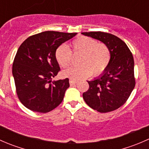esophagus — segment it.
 Instances as JSON below:
<instances>
[{
  "mask_svg": "<svg viewBox=\"0 0 149 149\" xmlns=\"http://www.w3.org/2000/svg\"><path fill=\"white\" fill-rule=\"evenodd\" d=\"M69 83H70V85H74V84L77 83V81L74 80V79H70V80H69Z\"/></svg>",
  "mask_w": 149,
  "mask_h": 149,
  "instance_id": "esophagus-1",
  "label": "esophagus"
}]
</instances>
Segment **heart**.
I'll list each match as a JSON object with an SVG mask.
<instances>
[{
  "label": "heart",
  "mask_w": 149,
  "mask_h": 149,
  "mask_svg": "<svg viewBox=\"0 0 149 149\" xmlns=\"http://www.w3.org/2000/svg\"><path fill=\"white\" fill-rule=\"evenodd\" d=\"M71 50L65 45H61L55 51V59L60 66L68 68L72 63V53L80 55L76 68H70L63 71V76L74 80L85 79L91 75L102 74L110 61V51L103 43L87 37H79L70 44Z\"/></svg>",
  "instance_id": "1"
}]
</instances>
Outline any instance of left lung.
<instances>
[{
  "mask_svg": "<svg viewBox=\"0 0 149 149\" xmlns=\"http://www.w3.org/2000/svg\"><path fill=\"white\" fill-rule=\"evenodd\" d=\"M81 34L106 45L111 55L106 70L97 78L87 81L89 88L83 94L84 101L102 113L115 110L125 103L135 87L133 55L127 45L113 34L102 31Z\"/></svg>",
  "mask_w": 149,
  "mask_h": 149,
  "instance_id": "1",
  "label": "left lung"
}]
</instances>
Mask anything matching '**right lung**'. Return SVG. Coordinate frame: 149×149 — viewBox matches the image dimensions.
<instances>
[{
    "mask_svg": "<svg viewBox=\"0 0 149 149\" xmlns=\"http://www.w3.org/2000/svg\"><path fill=\"white\" fill-rule=\"evenodd\" d=\"M77 33L46 31L28 37L18 49L12 73L20 102L30 110L46 113L64 98L69 79L52 81L60 70L57 48Z\"/></svg>",
    "mask_w": 149,
    "mask_h": 149,
    "instance_id": "add662e5",
    "label": "right lung"
}]
</instances>
